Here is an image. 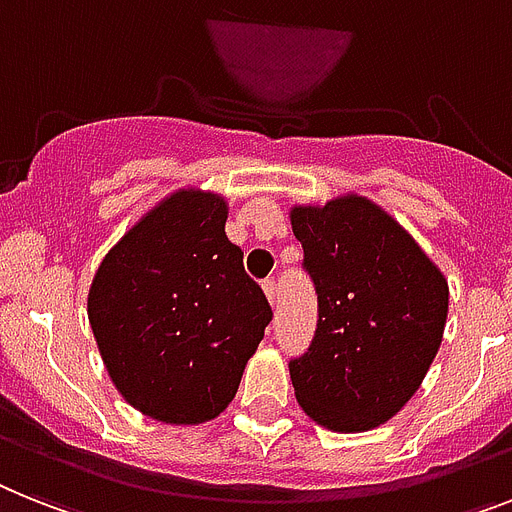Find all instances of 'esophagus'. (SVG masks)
Instances as JSON below:
<instances>
[{
    "mask_svg": "<svg viewBox=\"0 0 512 512\" xmlns=\"http://www.w3.org/2000/svg\"><path fill=\"white\" fill-rule=\"evenodd\" d=\"M261 287H264V293L266 298H269V303H277V282H274V277H269V280L261 282Z\"/></svg>",
    "mask_w": 512,
    "mask_h": 512,
    "instance_id": "esophagus-1",
    "label": "esophagus"
}]
</instances>
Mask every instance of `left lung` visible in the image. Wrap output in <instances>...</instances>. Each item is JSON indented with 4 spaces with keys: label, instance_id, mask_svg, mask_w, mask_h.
I'll list each match as a JSON object with an SVG mask.
<instances>
[{
    "label": "left lung",
    "instance_id": "8db88e82",
    "mask_svg": "<svg viewBox=\"0 0 512 512\" xmlns=\"http://www.w3.org/2000/svg\"><path fill=\"white\" fill-rule=\"evenodd\" d=\"M319 295L308 353L290 361L308 418L340 434L390 421L421 387L447 322L445 274L382 206L345 193L290 209Z\"/></svg>",
    "mask_w": 512,
    "mask_h": 512
}]
</instances>
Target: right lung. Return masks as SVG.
Returning a JSON list of instances; mask_svg holds the SVG:
<instances>
[{
  "label": "right lung",
  "mask_w": 512,
  "mask_h": 512,
  "mask_svg": "<svg viewBox=\"0 0 512 512\" xmlns=\"http://www.w3.org/2000/svg\"><path fill=\"white\" fill-rule=\"evenodd\" d=\"M227 201L180 188L130 227L88 290V322L117 392L164 424L232 403L272 308L225 235Z\"/></svg>",
  "instance_id": "obj_1"
}]
</instances>
